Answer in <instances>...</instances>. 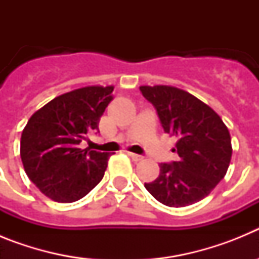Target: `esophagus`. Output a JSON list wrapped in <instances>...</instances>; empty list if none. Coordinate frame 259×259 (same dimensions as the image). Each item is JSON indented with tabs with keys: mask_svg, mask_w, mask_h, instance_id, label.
<instances>
[{
	"mask_svg": "<svg viewBox=\"0 0 259 259\" xmlns=\"http://www.w3.org/2000/svg\"><path fill=\"white\" fill-rule=\"evenodd\" d=\"M128 155H130V157L132 158V161H135V162H140V161H143V159H144L143 155L135 154V153H128Z\"/></svg>",
	"mask_w": 259,
	"mask_h": 259,
	"instance_id": "obj_1",
	"label": "esophagus"
}]
</instances>
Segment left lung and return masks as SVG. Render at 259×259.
Wrapping results in <instances>:
<instances>
[{
  "instance_id": "obj_1",
  "label": "left lung",
  "mask_w": 259,
  "mask_h": 259,
  "mask_svg": "<svg viewBox=\"0 0 259 259\" xmlns=\"http://www.w3.org/2000/svg\"><path fill=\"white\" fill-rule=\"evenodd\" d=\"M157 110L164 132L176 137L179 159L159 164L145 188L157 201L183 207L205 198L224 178L232 155L231 136L221 116L201 100L171 85H141Z\"/></svg>"
}]
</instances>
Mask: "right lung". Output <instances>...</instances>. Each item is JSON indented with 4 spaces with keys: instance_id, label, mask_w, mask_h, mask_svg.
Returning <instances> with one entry per match:
<instances>
[{
    "instance_id": "1",
    "label": "right lung",
    "mask_w": 259,
    "mask_h": 259,
    "mask_svg": "<svg viewBox=\"0 0 259 259\" xmlns=\"http://www.w3.org/2000/svg\"><path fill=\"white\" fill-rule=\"evenodd\" d=\"M113 85H89L53 98L29 118L20 139L27 176L50 200L75 202L104 178L110 153L80 149L113 100Z\"/></svg>"
}]
</instances>
